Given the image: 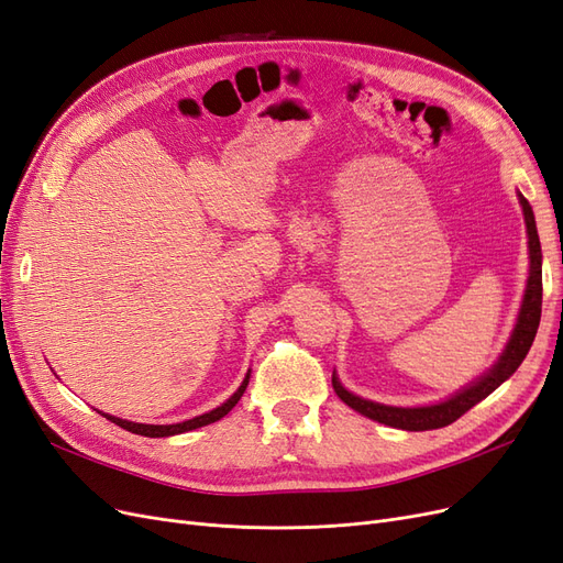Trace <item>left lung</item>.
Masks as SVG:
<instances>
[{
	"mask_svg": "<svg viewBox=\"0 0 563 563\" xmlns=\"http://www.w3.org/2000/svg\"><path fill=\"white\" fill-rule=\"evenodd\" d=\"M517 198H519L521 211H525V223H527V235H529V279H527L525 298H521L517 323H515L510 340H508L506 349L500 352L498 361L489 367L487 373L479 375L468 386H463V389H459L448 400H440L433 405H421V407H396V405H384V402L361 398L352 391H346L340 377L333 371V389L342 402H346L358 415L373 419V421H379L384 426H391V429L431 431V429H442V426H450L461 415H466L473 405H477L492 391H496L503 382L512 377V373L529 354L533 338L538 333L540 312H542V251H540V240H538L536 217H533V209H531L529 200L521 196V192H517Z\"/></svg>",
	"mask_w": 563,
	"mask_h": 563,
	"instance_id": "obj_1",
	"label": "left lung"
}]
</instances>
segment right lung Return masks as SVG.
I'll return each mask as SVG.
<instances>
[{
  "mask_svg": "<svg viewBox=\"0 0 563 563\" xmlns=\"http://www.w3.org/2000/svg\"><path fill=\"white\" fill-rule=\"evenodd\" d=\"M249 377H251V371L244 375L240 389L232 394L225 402H221L219 407H214V410H209L200 417H192V419H186V421H179V423H137V421H128V419H121V417H113V415H107V412H100L102 417H107L109 421H113L115 426H121V429L130 431V433H137V435H146V438H167V435H179V433H186V431H192V429H200V426H207V423H214L219 419H223L232 407L238 405V400L242 398V394L246 391V384H249Z\"/></svg>",
  "mask_w": 563,
  "mask_h": 563,
  "instance_id": "1",
  "label": "right lung"
}]
</instances>
